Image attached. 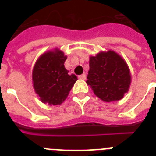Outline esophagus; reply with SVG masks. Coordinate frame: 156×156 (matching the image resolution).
I'll use <instances>...</instances> for the list:
<instances>
[{
	"mask_svg": "<svg viewBox=\"0 0 156 156\" xmlns=\"http://www.w3.org/2000/svg\"><path fill=\"white\" fill-rule=\"evenodd\" d=\"M78 78H81V79H83V80H85L86 78H87V75H86V73H83L82 75L78 76Z\"/></svg>",
	"mask_w": 156,
	"mask_h": 156,
	"instance_id": "34e87169",
	"label": "esophagus"
}]
</instances>
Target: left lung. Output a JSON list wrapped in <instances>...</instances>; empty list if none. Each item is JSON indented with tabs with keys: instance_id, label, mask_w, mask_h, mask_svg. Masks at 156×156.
Wrapping results in <instances>:
<instances>
[{
	"instance_id": "obj_1",
	"label": "left lung",
	"mask_w": 156,
	"mask_h": 156,
	"mask_svg": "<svg viewBox=\"0 0 156 156\" xmlns=\"http://www.w3.org/2000/svg\"><path fill=\"white\" fill-rule=\"evenodd\" d=\"M87 85L104 102L120 100L129 90L131 83L129 69L122 57L108 50L90 56Z\"/></svg>"
}]
</instances>
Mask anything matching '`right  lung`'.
Wrapping results in <instances>:
<instances>
[{
	"instance_id": "add662e5",
	"label": "right lung",
	"mask_w": 156,
	"mask_h": 156,
	"mask_svg": "<svg viewBox=\"0 0 156 156\" xmlns=\"http://www.w3.org/2000/svg\"><path fill=\"white\" fill-rule=\"evenodd\" d=\"M66 58L63 52L56 48L41 55L33 68V87L44 104H62L78 80L65 68Z\"/></svg>"
}]
</instances>
